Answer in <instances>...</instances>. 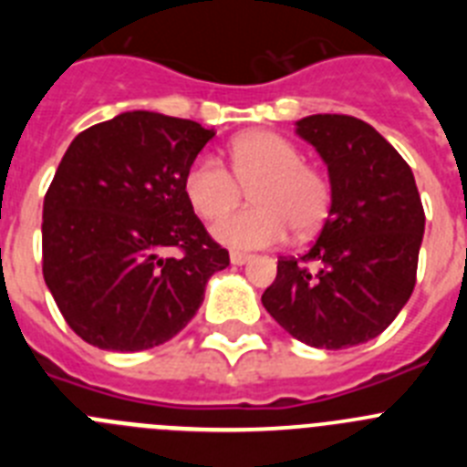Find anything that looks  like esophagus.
Returning a JSON list of instances; mask_svg holds the SVG:
<instances>
[{"mask_svg": "<svg viewBox=\"0 0 467 467\" xmlns=\"http://www.w3.org/2000/svg\"><path fill=\"white\" fill-rule=\"evenodd\" d=\"M250 259H253V254L238 253V250H234V253H231V264H236V266H243V264H247Z\"/></svg>", "mask_w": 467, "mask_h": 467, "instance_id": "34e87169", "label": "esophagus"}]
</instances>
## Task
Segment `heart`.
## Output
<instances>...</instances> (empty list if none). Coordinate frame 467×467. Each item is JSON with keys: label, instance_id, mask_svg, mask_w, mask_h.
<instances>
[{"label": "heart", "instance_id": "heart-1", "mask_svg": "<svg viewBox=\"0 0 467 467\" xmlns=\"http://www.w3.org/2000/svg\"><path fill=\"white\" fill-rule=\"evenodd\" d=\"M234 172L214 156H198L184 175V196L203 220H221L251 192L257 209L214 224L213 236L229 247L257 250L283 241L290 229L313 236L332 210V184L287 138L254 130L231 144ZM245 188L244 192L242 189Z\"/></svg>", "mask_w": 467, "mask_h": 467}]
</instances>
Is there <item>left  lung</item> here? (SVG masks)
Returning <instances> with one entry per match:
<instances>
[{"label": "left lung", "instance_id": "obj_1", "mask_svg": "<svg viewBox=\"0 0 467 467\" xmlns=\"http://www.w3.org/2000/svg\"><path fill=\"white\" fill-rule=\"evenodd\" d=\"M296 135L327 163L332 210L311 250L280 257L264 308L295 339L339 350L374 339L410 301L426 229L414 172L369 123L313 114Z\"/></svg>", "mask_w": 467, "mask_h": 467}]
</instances>
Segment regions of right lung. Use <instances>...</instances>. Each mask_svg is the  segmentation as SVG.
<instances>
[{
    "instance_id": "add662e5",
    "label": "right lung",
    "mask_w": 467,
    "mask_h": 467,
    "mask_svg": "<svg viewBox=\"0 0 467 467\" xmlns=\"http://www.w3.org/2000/svg\"><path fill=\"white\" fill-rule=\"evenodd\" d=\"M213 128L123 111L72 140L44 198V280L69 327L102 350L166 344L229 253L184 196ZM180 249V255H171Z\"/></svg>"
}]
</instances>
